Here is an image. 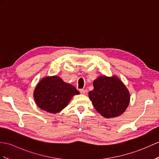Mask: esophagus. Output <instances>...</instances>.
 I'll use <instances>...</instances> for the list:
<instances>
[{"label":"esophagus","mask_w":159,"mask_h":159,"mask_svg":"<svg viewBox=\"0 0 159 159\" xmlns=\"http://www.w3.org/2000/svg\"><path fill=\"white\" fill-rule=\"evenodd\" d=\"M80 92L81 94H83V95H86L87 93V91L84 89H80Z\"/></svg>","instance_id":"34e87169"}]
</instances>
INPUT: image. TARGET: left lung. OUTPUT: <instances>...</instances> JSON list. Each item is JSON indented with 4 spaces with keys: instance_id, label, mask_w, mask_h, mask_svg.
Wrapping results in <instances>:
<instances>
[{
    "instance_id": "8db88e82",
    "label": "left lung",
    "mask_w": 159,
    "mask_h": 159,
    "mask_svg": "<svg viewBox=\"0 0 159 159\" xmlns=\"http://www.w3.org/2000/svg\"><path fill=\"white\" fill-rule=\"evenodd\" d=\"M93 87L89 96L95 110L103 116L110 119L125 111L129 104V92L117 77H99L93 81Z\"/></svg>"
}]
</instances>
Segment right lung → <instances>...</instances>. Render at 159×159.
Returning <instances> with one entry per match:
<instances>
[{
    "instance_id": "right-lung-1",
    "label": "right lung",
    "mask_w": 159,
    "mask_h": 159,
    "mask_svg": "<svg viewBox=\"0 0 159 159\" xmlns=\"http://www.w3.org/2000/svg\"><path fill=\"white\" fill-rule=\"evenodd\" d=\"M79 93L75 87L55 76L40 80L34 90V98L40 109L55 114L67 106L73 95Z\"/></svg>"
}]
</instances>
